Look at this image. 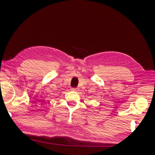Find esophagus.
Returning <instances> with one entry per match:
<instances>
[{
	"mask_svg": "<svg viewBox=\"0 0 155 155\" xmlns=\"http://www.w3.org/2000/svg\"><path fill=\"white\" fill-rule=\"evenodd\" d=\"M71 91H74V92H78L79 91V89H78V88H72Z\"/></svg>",
	"mask_w": 155,
	"mask_h": 155,
	"instance_id": "1",
	"label": "esophagus"
}]
</instances>
